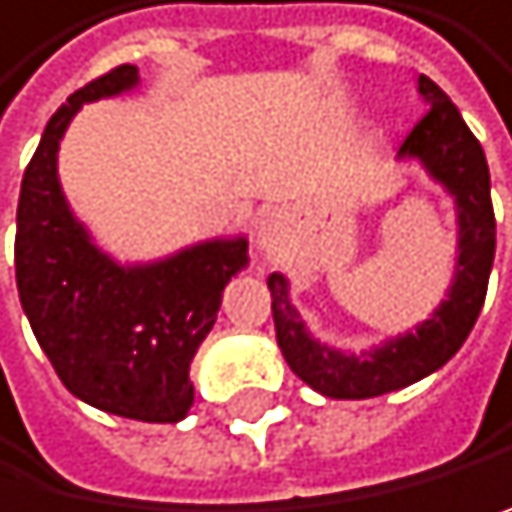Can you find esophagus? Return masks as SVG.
Returning <instances> with one entry per match:
<instances>
[{
	"mask_svg": "<svg viewBox=\"0 0 512 512\" xmlns=\"http://www.w3.org/2000/svg\"><path fill=\"white\" fill-rule=\"evenodd\" d=\"M256 243H259V250L269 253V256L285 250V221H281L275 212L262 215L259 227H256Z\"/></svg>",
	"mask_w": 512,
	"mask_h": 512,
	"instance_id": "34e87169",
	"label": "esophagus"
}]
</instances>
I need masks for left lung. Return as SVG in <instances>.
I'll list each match as a JSON object with an SVG mask.
<instances>
[{
    "label": "left lung",
    "mask_w": 512,
    "mask_h": 512,
    "mask_svg": "<svg viewBox=\"0 0 512 512\" xmlns=\"http://www.w3.org/2000/svg\"><path fill=\"white\" fill-rule=\"evenodd\" d=\"M418 91L427 113L405 135L399 158L421 161L437 183L450 189L459 212L456 278L434 316L415 326V332L389 339L373 351L345 354L313 339L291 304L288 278L278 272L269 275L278 348L297 377L329 399H373L424 380L462 348L485 307L494 266V205L485 148L440 85L421 75Z\"/></svg>",
    "instance_id": "1"
}]
</instances>
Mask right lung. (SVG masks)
<instances>
[{
  "label": "right lung",
  "mask_w": 512,
  "mask_h": 512,
  "mask_svg": "<svg viewBox=\"0 0 512 512\" xmlns=\"http://www.w3.org/2000/svg\"><path fill=\"white\" fill-rule=\"evenodd\" d=\"M139 85L116 66L62 104L24 170L15 231L21 307L56 377L100 412L177 424L193 405V364L212 332L224 285L246 262V240H208L148 266H120L69 212L56 151L81 104Z\"/></svg>",
  "instance_id": "1"
}]
</instances>
